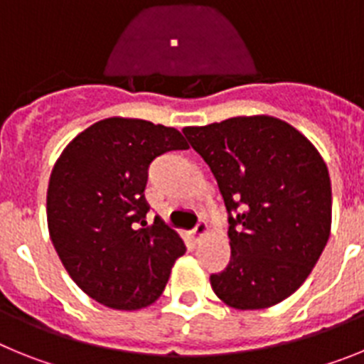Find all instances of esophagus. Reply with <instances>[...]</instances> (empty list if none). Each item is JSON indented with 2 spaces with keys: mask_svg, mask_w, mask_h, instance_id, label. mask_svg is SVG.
Instances as JSON below:
<instances>
[{
  "mask_svg": "<svg viewBox=\"0 0 364 364\" xmlns=\"http://www.w3.org/2000/svg\"><path fill=\"white\" fill-rule=\"evenodd\" d=\"M210 235V226L205 222H198L197 228L191 231V240L193 242H200L202 239H205Z\"/></svg>",
  "mask_w": 364,
  "mask_h": 364,
  "instance_id": "esophagus-1",
  "label": "esophagus"
}]
</instances>
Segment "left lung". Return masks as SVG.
<instances>
[{
	"label": "left lung",
	"mask_w": 364,
	"mask_h": 364,
	"mask_svg": "<svg viewBox=\"0 0 364 364\" xmlns=\"http://www.w3.org/2000/svg\"><path fill=\"white\" fill-rule=\"evenodd\" d=\"M230 215V262L210 277L235 310H264L306 281L330 237L332 182L301 131L268 114L184 127Z\"/></svg>",
	"instance_id": "1"
}]
</instances>
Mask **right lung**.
<instances>
[{
    "label": "right lung",
    "instance_id": "right-lung-1",
    "mask_svg": "<svg viewBox=\"0 0 364 364\" xmlns=\"http://www.w3.org/2000/svg\"><path fill=\"white\" fill-rule=\"evenodd\" d=\"M188 147L175 127L112 117L74 136L54 164L50 240L70 279L100 304L133 311L162 295L186 246L159 217L147 226V167Z\"/></svg>",
    "mask_w": 364,
    "mask_h": 364
}]
</instances>
